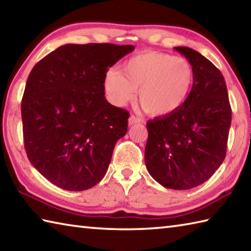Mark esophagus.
Masks as SVG:
<instances>
[{"label":"esophagus","instance_id":"obj_1","mask_svg":"<svg viewBox=\"0 0 251 251\" xmlns=\"http://www.w3.org/2000/svg\"><path fill=\"white\" fill-rule=\"evenodd\" d=\"M141 120L139 119V118H136L134 116H131L129 118V120H127V124H129V126H133V125H136V124H140Z\"/></svg>","mask_w":251,"mask_h":251}]
</instances>
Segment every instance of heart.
Masks as SVG:
<instances>
[{
	"label": "heart",
	"instance_id": "1",
	"mask_svg": "<svg viewBox=\"0 0 251 251\" xmlns=\"http://www.w3.org/2000/svg\"><path fill=\"white\" fill-rule=\"evenodd\" d=\"M193 81L195 70L187 59L144 51L125 61L121 72L108 71L103 88L116 106H124L138 91L140 105L150 116L167 118L186 105Z\"/></svg>",
	"mask_w": 251,
	"mask_h": 251
}]
</instances>
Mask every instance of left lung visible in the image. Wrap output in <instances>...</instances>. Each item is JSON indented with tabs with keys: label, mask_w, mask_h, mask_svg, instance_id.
I'll return each instance as SVG.
<instances>
[{
	"label": "left lung",
	"mask_w": 251,
	"mask_h": 251,
	"mask_svg": "<svg viewBox=\"0 0 251 251\" xmlns=\"http://www.w3.org/2000/svg\"><path fill=\"white\" fill-rule=\"evenodd\" d=\"M195 70L193 87L180 110L146 125L145 165L163 187L188 190L212 177L226 155L231 109L224 76L188 47H175Z\"/></svg>",
	"instance_id": "left-lung-1"
}]
</instances>
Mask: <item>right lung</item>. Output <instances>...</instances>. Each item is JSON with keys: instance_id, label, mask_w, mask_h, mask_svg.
Masks as SVG:
<instances>
[{"instance_id": "1", "label": "right lung", "mask_w": 251, "mask_h": 251, "mask_svg": "<svg viewBox=\"0 0 251 251\" xmlns=\"http://www.w3.org/2000/svg\"><path fill=\"white\" fill-rule=\"evenodd\" d=\"M134 46L68 44L32 68L22 100L24 144L38 172L83 191L101 180L129 112L107 101L103 79Z\"/></svg>"}]
</instances>
